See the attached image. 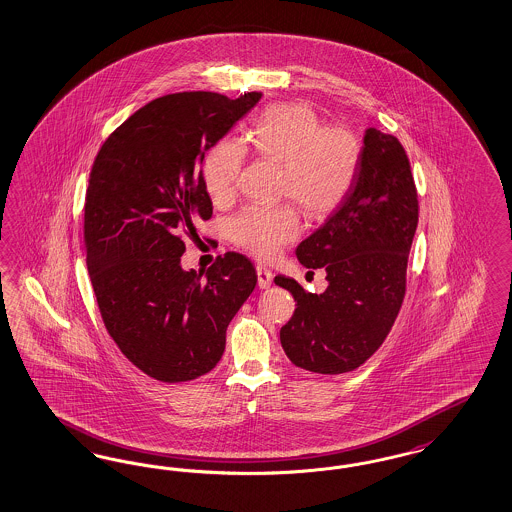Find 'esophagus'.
<instances>
[{"label": "esophagus", "instance_id": "34e87169", "mask_svg": "<svg viewBox=\"0 0 512 512\" xmlns=\"http://www.w3.org/2000/svg\"><path fill=\"white\" fill-rule=\"evenodd\" d=\"M257 282L261 289L272 286V272L266 266H257Z\"/></svg>", "mask_w": 512, "mask_h": 512}]
</instances>
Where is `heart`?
I'll use <instances>...</instances> for the list:
<instances>
[{
	"label": "heart",
	"mask_w": 512,
	"mask_h": 512,
	"mask_svg": "<svg viewBox=\"0 0 512 512\" xmlns=\"http://www.w3.org/2000/svg\"><path fill=\"white\" fill-rule=\"evenodd\" d=\"M247 141L263 160L284 165L280 194L310 217L331 215L358 179L364 144L347 127L328 125L308 104L266 106ZM246 146L232 139L213 144L202 162V181L213 202H228L240 183ZM303 230L295 205H247L228 225L230 240L259 259L276 257Z\"/></svg>",
	"instance_id": "b5f03b06"
}]
</instances>
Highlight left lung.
<instances>
[{"label": "left lung", "mask_w": 512, "mask_h": 512, "mask_svg": "<svg viewBox=\"0 0 512 512\" xmlns=\"http://www.w3.org/2000/svg\"><path fill=\"white\" fill-rule=\"evenodd\" d=\"M417 221V188L404 146L368 129L347 200L295 251L301 265L326 270L328 289L316 295L291 278H274L297 301L280 329L284 352L297 368L347 373L383 345L406 297Z\"/></svg>", "instance_id": "1"}]
</instances>
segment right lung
Masks as SVG:
<instances>
[{"instance_id": "obj_1", "label": "right lung", "mask_w": 512, "mask_h": 512, "mask_svg": "<svg viewBox=\"0 0 512 512\" xmlns=\"http://www.w3.org/2000/svg\"><path fill=\"white\" fill-rule=\"evenodd\" d=\"M184 91L154 99L114 129L89 175L83 211L87 270L104 328L123 356L162 383L215 368L226 328L257 286L253 263L226 253L207 278L184 272L186 240L213 215L205 152L259 103Z\"/></svg>"}]
</instances>
